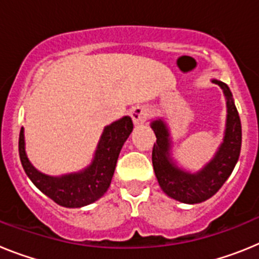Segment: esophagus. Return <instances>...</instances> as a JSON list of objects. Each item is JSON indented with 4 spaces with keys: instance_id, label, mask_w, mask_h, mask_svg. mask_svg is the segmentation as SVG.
<instances>
[{
    "instance_id": "obj_1",
    "label": "esophagus",
    "mask_w": 259,
    "mask_h": 259,
    "mask_svg": "<svg viewBox=\"0 0 259 259\" xmlns=\"http://www.w3.org/2000/svg\"><path fill=\"white\" fill-rule=\"evenodd\" d=\"M149 109L143 105H137L131 110V116L135 124H143L144 122H146V119L149 118Z\"/></svg>"
}]
</instances>
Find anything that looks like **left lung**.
I'll return each mask as SVG.
<instances>
[{
    "mask_svg": "<svg viewBox=\"0 0 259 259\" xmlns=\"http://www.w3.org/2000/svg\"><path fill=\"white\" fill-rule=\"evenodd\" d=\"M212 83L222 88L227 104V120L223 143L214 157L197 172H188L176 166L171 158L170 132L162 119L150 123L157 141L153 146L152 161L155 176L162 191L176 201L200 203L212 197L230 178L239 161L241 150V122L227 84L217 79Z\"/></svg>",
    "mask_w": 259,
    "mask_h": 259,
    "instance_id": "8db88e82",
    "label": "left lung"
}]
</instances>
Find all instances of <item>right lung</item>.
I'll return each mask as SVG.
<instances>
[{"label":"right lung","mask_w":259,"mask_h":259,"mask_svg":"<svg viewBox=\"0 0 259 259\" xmlns=\"http://www.w3.org/2000/svg\"><path fill=\"white\" fill-rule=\"evenodd\" d=\"M132 130L134 123L130 116H123L106 125L98 141L92 163L79 172L50 176L36 170L29 162L24 146V130L22 128L19 134L20 162L31 182L54 202L65 207L87 206L100 200L109 189L119 153Z\"/></svg>","instance_id":"add662e5"}]
</instances>
